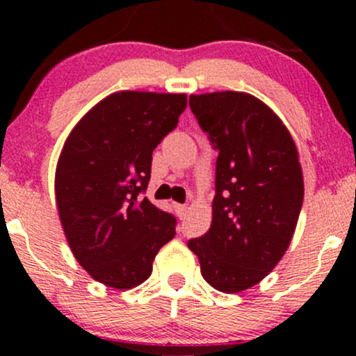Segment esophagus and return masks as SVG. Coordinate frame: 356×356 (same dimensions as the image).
Returning a JSON list of instances; mask_svg holds the SVG:
<instances>
[{
  "mask_svg": "<svg viewBox=\"0 0 356 356\" xmlns=\"http://www.w3.org/2000/svg\"><path fill=\"white\" fill-rule=\"evenodd\" d=\"M174 209H175V214L179 216V218H186V212H187V206H184V204H174Z\"/></svg>",
  "mask_w": 356,
  "mask_h": 356,
  "instance_id": "obj_1",
  "label": "esophagus"
}]
</instances>
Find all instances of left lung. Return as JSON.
I'll list each match as a JSON object with an SVG mask.
<instances>
[{
    "instance_id": "8db88e82",
    "label": "left lung",
    "mask_w": 356,
    "mask_h": 356,
    "mask_svg": "<svg viewBox=\"0 0 356 356\" xmlns=\"http://www.w3.org/2000/svg\"><path fill=\"white\" fill-rule=\"evenodd\" d=\"M189 105L219 155L212 224L187 246L212 288L239 293L275 269L295 234L305 194L298 150L280 117L249 93L191 95Z\"/></svg>"
}]
</instances>
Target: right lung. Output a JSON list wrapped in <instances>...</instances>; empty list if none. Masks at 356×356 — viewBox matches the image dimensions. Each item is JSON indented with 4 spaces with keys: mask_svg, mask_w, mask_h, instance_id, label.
<instances>
[{
    "mask_svg": "<svg viewBox=\"0 0 356 356\" xmlns=\"http://www.w3.org/2000/svg\"><path fill=\"white\" fill-rule=\"evenodd\" d=\"M186 93L117 92L72 130L55 172L61 226L73 256L99 283L130 289L152 273L177 220L140 201L152 152L177 127Z\"/></svg>",
    "mask_w": 356,
    "mask_h": 356,
    "instance_id": "1",
    "label": "right lung"
}]
</instances>
